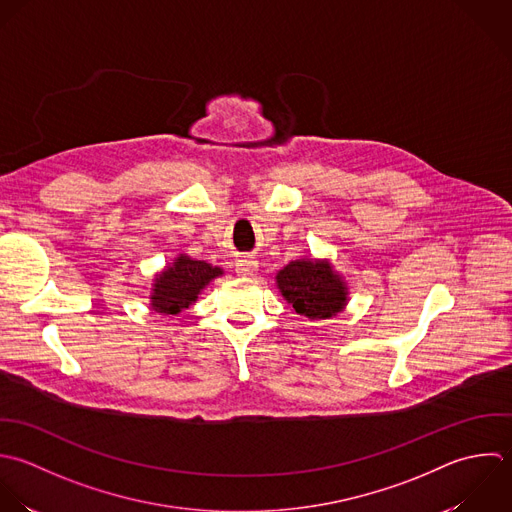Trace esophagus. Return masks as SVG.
<instances>
[{
    "instance_id": "34e87169",
    "label": "esophagus",
    "mask_w": 512,
    "mask_h": 512,
    "mask_svg": "<svg viewBox=\"0 0 512 512\" xmlns=\"http://www.w3.org/2000/svg\"><path fill=\"white\" fill-rule=\"evenodd\" d=\"M257 269H259V261H257L255 257H251V255H245V257H241V259H237V263H235V271H237L239 275H243V277L255 275Z\"/></svg>"
}]
</instances>
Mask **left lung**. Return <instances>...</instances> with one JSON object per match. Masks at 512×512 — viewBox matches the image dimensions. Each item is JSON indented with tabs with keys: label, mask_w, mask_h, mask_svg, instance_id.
I'll return each instance as SVG.
<instances>
[{
	"label": "left lung",
	"mask_w": 512,
	"mask_h": 512,
	"mask_svg": "<svg viewBox=\"0 0 512 512\" xmlns=\"http://www.w3.org/2000/svg\"><path fill=\"white\" fill-rule=\"evenodd\" d=\"M275 279L295 313L311 321L331 319L347 305V285L329 261L297 259L285 265Z\"/></svg>",
	"instance_id": "1"
}]
</instances>
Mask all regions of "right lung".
I'll use <instances>...</instances> for the list:
<instances>
[{
    "mask_svg": "<svg viewBox=\"0 0 512 512\" xmlns=\"http://www.w3.org/2000/svg\"><path fill=\"white\" fill-rule=\"evenodd\" d=\"M221 275V267L179 255L169 267L155 275L149 305L157 313L177 315L183 309H189L197 301L199 293Z\"/></svg>",
    "mask_w": 512,
    "mask_h": 512,
    "instance_id": "1",
    "label": "right lung"
}]
</instances>
